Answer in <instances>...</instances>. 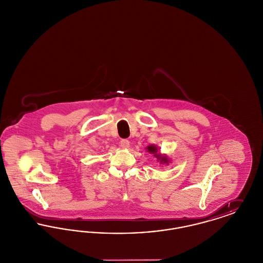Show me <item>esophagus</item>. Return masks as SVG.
Wrapping results in <instances>:
<instances>
[{"label":"esophagus","instance_id":"34e87169","mask_svg":"<svg viewBox=\"0 0 263 263\" xmlns=\"http://www.w3.org/2000/svg\"><path fill=\"white\" fill-rule=\"evenodd\" d=\"M129 146H130V143H129V141H128V140H126V139H122V140L120 141V147H121V148H123V149H128V148H129Z\"/></svg>","mask_w":263,"mask_h":263}]
</instances>
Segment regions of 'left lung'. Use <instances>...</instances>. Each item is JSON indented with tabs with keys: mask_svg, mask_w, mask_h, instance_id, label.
Segmentation results:
<instances>
[{
	"mask_svg": "<svg viewBox=\"0 0 263 263\" xmlns=\"http://www.w3.org/2000/svg\"><path fill=\"white\" fill-rule=\"evenodd\" d=\"M147 152H149L150 154H153L154 155V157H156L157 158V161H159L160 163H165V164H168L170 163V159H168V157L167 156H165V155H161L158 150H159V148L157 147V146H155V145H150V146H148L147 147Z\"/></svg>",
	"mask_w": 263,
	"mask_h": 263,
	"instance_id": "obj_1",
	"label": "left lung"
}]
</instances>
